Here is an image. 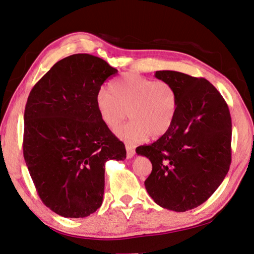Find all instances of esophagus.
I'll list each match as a JSON object with an SVG mask.
<instances>
[{
  "label": "esophagus",
  "instance_id": "1",
  "mask_svg": "<svg viewBox=\"0 0 254 254\" xmlns=\"http://www.w3.org/2000/svg\"><path fill=\"white\" fill-rule=\"evenodd\" d=\"M126 151H127V158L129 159V158H132L133 156H134V154H135V151H134V148L133 147H131V146H129V145H126Z\"/></svg>",
  "mask_w": 254,
  "mask_h": 254
}]
</instances>
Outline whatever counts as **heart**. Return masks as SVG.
<instances>
[{
	"instance_id": "heart-1",
	"label": "heart",
	"mask_w": 254,
	"mask_h": 254,
	"mask_svg": "<svg viewBox=\"0 0 254 254\" xmlns=\"http://www.w3.org/2000/svg\"><path fill=\"white\" fill-rule=\"evenodd\" d=\"M96 108L102 123L115 129L128 116L131 119L116 130V135L129 144H138L148 135L156 139L168 132L178 110V95L166 80H153L135 73H127L100 89Z\"/></svg>"
}]
</instances>
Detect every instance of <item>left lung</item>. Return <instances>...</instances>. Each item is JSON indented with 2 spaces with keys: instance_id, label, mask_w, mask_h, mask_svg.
<instances>
[{
  "instance_id": "1",
  "label": "left lung",
  "mask_w": 254,
  "mask_h": 254,
  "mask_svg": "<svg viewBox=\"0 0 254 254\" xmlns=\"http://www.w3.org/2000/svg\"><path fill=\"white\" fill-rule=\"evenodd\" d=\"M174 86L178 110L168 132L135 148L151 160L144 185L158 206L177 212L205 202L223 182L231 165L232 120L223 97L205 78L156 71Z\"/></svg>"
}]
</instances>
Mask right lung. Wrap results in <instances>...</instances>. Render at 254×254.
Masks as SVG:
<instances>
[{"mask_svg":"<svg viewBox=\"0 0 254 254\" xmlns=\"http://www.w3.org/2000/svg\"><path fill=\"white\" fill-rule=\"evenodd\" d=\"M117 70L88 54L54 64L31 90L24 109L23 157L42 201L64 218L100 208L104 170L126 148L96 108L101 85Z\"/></svg>","mask_w":254,"mask_h":254,"instance_id":"obj_1","label":"right lung"}]
</instances>
